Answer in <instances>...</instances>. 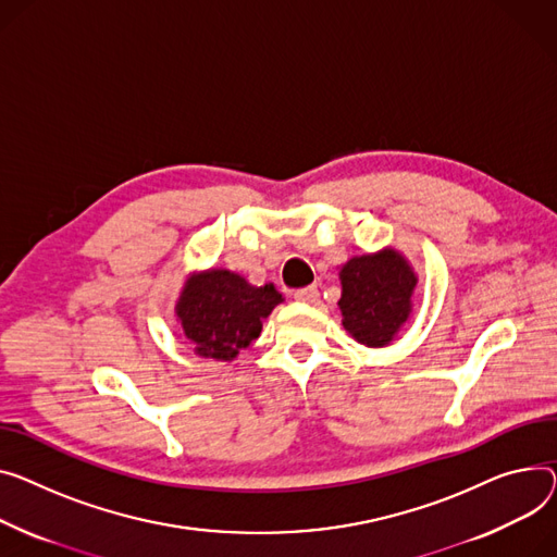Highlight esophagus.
<instances>
[{
  "instance_id": "obj_1",
  "label": "esophagus",
  "mask_w": 557,
  "mask_h": 557,
  "mask_svg": "<svg viewBox=\"0 0 557 557\" xmlns=\"http://www.w3.org/2000/svg\"><path fill=\"white\" fill-rule=\"evenodd\" d=\"M318 286H305V288H298L293 293V298L298 302H307V305H313L318 300Z\"/></svg>"
}]
</instances>
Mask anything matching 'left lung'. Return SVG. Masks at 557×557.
Wrapping results in <instances>:
<instances>
[{
  "label": "left lung",
  "instance_id": "8db88e82",
  "mask_svg": "<svg viewBox=\"0 0 557 557\" xmlns=\"http://www.w3.org/2000/svg\"><path fill=\"white\" fill-rule=\"evenodd\" d=\"M417 273L407 259L385 248L351 257L341 269L343 326L364 347H385L412 313Z\"/></svg>",
  "mask_w": 557,
  "mask_h": 557
}]
</instances>
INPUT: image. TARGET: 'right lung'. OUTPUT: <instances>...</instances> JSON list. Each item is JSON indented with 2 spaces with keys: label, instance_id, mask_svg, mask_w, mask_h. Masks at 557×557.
Returning a JSON list of instances; mask_svg holds the SVG:
<instances>
[{
  "label": "right lung",
  "instance_id": "obj_1",
  "mask_svg": "<svg viewBox=\"0 0 557 557\" xmlns=\"http://www.w3.org/2000/svg\"><path fill=\"white\" fill-rule=\"evenodd\" d=\"M282 302L273 284L252 286L226 269H210L185 282L176 318L195 354L214 360H233L262 333V322Z\"/></svg>",
  "mask_w": 557,
  "mask_h": 557
}]
</instances>
